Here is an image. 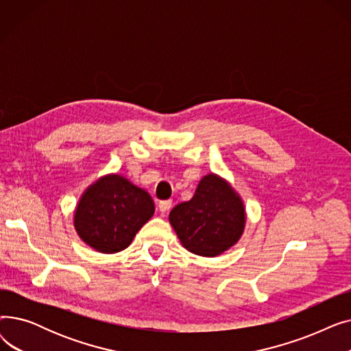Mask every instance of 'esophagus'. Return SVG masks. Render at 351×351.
Returning a JSON list of instances; mask_svg holds the SVG:
<instances>
[{
	"instance_id": "obj_1",
	"label": "esophagus",
	"mask_w": 351,
	"mask_h": 351,
	"mask_svg": "<svg viewBox=\"0 0 351 351\" xmlns=\"http://www.w3.org/2000/svg\"><path fill=\"white\" fill-rule=\"evenodd\" d=\"M171 208H172V200H171V199H166V200H160V202H159V210H160L162 213L169 212Z\"/></svg>"
}]
</instances>
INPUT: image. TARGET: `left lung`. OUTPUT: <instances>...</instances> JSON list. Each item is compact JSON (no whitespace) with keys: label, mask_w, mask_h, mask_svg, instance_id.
Here are the masks:
<instances>
[{"label":"left lung","mask_w":351,"mask_h":351,"mask_svg":"<svg viewBox=\"0 0 351 351\" xmlns=\"http://www.w3.org/2000/svg\"><path fill=\"white\" fill-rule=\"evenodd\" d=\"M180 243L189 252L213 257L233 246L245 228L241 197L216 175L200 180L196 193L169 215Z\"/></svg>","instance_id":"8db88e82"}]
</instances>
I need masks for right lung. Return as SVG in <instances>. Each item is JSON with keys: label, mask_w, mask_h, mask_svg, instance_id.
<instances>
[{"label": "right lung", "mask_w": 351, "mask_h": 351, "mask_svg": "<svg viewBox=\"0 0 351 351\" xmlns=\"http://www.w3.org/2000/svg\"><path fill=\"white\" fill-rule=\"evenodd\" d=\"M154 212L149 193L119 175H110L84 193L75 212V229L90 247L117 253L131 245Z\"/></svg>", "instance_id": "obj_1"}]
</instances>
